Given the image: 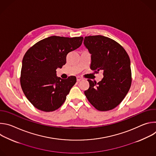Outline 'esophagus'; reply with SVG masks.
<instances>
[{"mask_svg": "<svg viewBox=\"0 0 156 156\" xmlns=\"http://www.w3.org/2000/svg\"><path fill=\"white\" fill-rule=\"evenodd\" d=\"M76 80H77V81H80L83 80V78H81L80 77V76H77V77H76Z\"/></svg>", "mask_w": 156, "mask_h": 156, "instance_id": "esophagus-1", "label": "esophagus"}]
</instances>
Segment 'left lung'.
Listing matches in <instances>:
<instances>
[{
	"mask_svg": "<svg viewBox=\"0 0 156 156\" xmlns=\"http://www.w3.org/2000/svg\"><path fill=\"white\" fill-rule=\"evenodd\" d=\"M83 43L91 54V69L95 73L101 70L104 75L98 83L87 80L90 87L84 94L97 110H112L120 104L130 88L129 57L118 42L105 36H86Z\"/></svg>",
	"mask_w": 156,
	"mask_h": 156,
	"instance_id": "obj_1",
	"label": "left lung"
}]
</instances>
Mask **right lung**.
Listing matches in <instances>:
<instances>
[{
    "label": "right lung",
    "instance_id": "add662e5",
    "mask_svg": "<svg viewBox=\"0 0 156 156\" xmlns=\"http://www.w3.org/2000/svg\"><path fill=\"white\" fill-rule=\"evenodd\" d=\"M83 39L53 36L37 42L26 52L20 83L25 96L36 108L52 112L63 104L76 78L62 79L57 76L56 70L66 63V55L78 49Z\"/></svg>",
    "mask_w": 156,
    "mask_h": 156
}]
</instances>
